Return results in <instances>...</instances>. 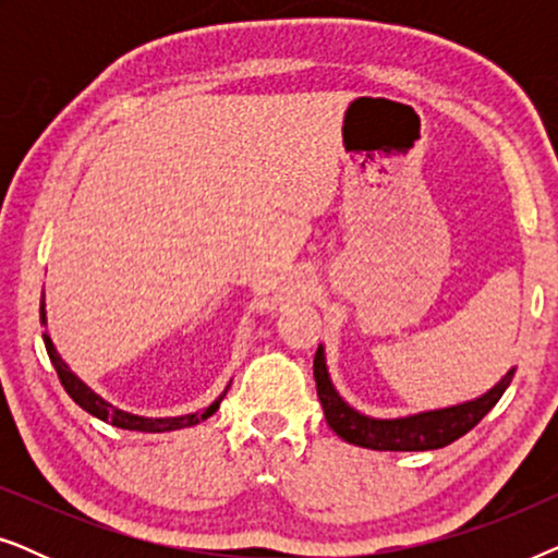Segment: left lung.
<instances>
[{
    "label": "left lung",
    "mask_w": 558,
    "mask_h": 558,
    "mask_svg": "<svg viewBox=\"0 0 558 558\" xmlns=\"http://www.w3.org/2000/svg\"><path fill=\"white\" fill-rule=\"evenodd\" d=\"M515 371H508V376L498 386L490 388L485 396L475 401L460 403V407H449L439 411H426V414L407 416V418H368L350 409L345 401L335 391L325 368V353L317 348L315 353V380L317 396L325 409V418L330 429L340 439L350 445L378 449V452H426V449H439L452 445L470 429L483 422V416L490 411L506 388L513 380Z\"/></svg>",
    "instance_id": "8db88e82"
}]
</instances>
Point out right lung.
I'll return each instance as SVG.
<instances>
[{
	"mask_svg": "<svg viewBox=\"0 0 558 558\" xmlns=\"http://www.w3.org/2000/svg\"><path fill=\"white\" fill-rule=\"evenodd\" d=\"M40 323L45 325V304H40ZM43 340H45V348H48V355L52 365H56V373L60 378V384L68 391V396L78 403L83 411H88V414H94L96 418H101V422H109L111 426H119V429H129V432H172V429H185V426H193V424H201L203 418L213 416L220 407V401H223L226 393H220L216 401L210 403L208 409L197 411V414H187V416H174V418H144V416H134V414H126V411H121L117 407H111L109 401H104L101 396H96L90 388L83 384L81 378H75L71 371H68V365L63 363V357L58 355V350L52 348V340L48 332H43Z\"/></svg>",
	"mask_w": 558,
	"mask_h": 558,
	"instance_id": "add662e5",
	"label": "right lung"
}]
</instances>
